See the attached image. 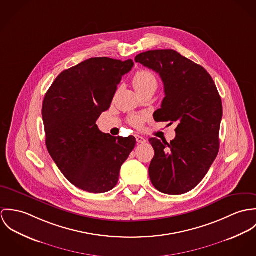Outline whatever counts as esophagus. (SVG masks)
<instances>
[{
    "instance_id": "obj_1",
    "label": "esophagus",
    "mask_w": 256,
    "mask_h": 256,
    "mask_svg": "<svg viewBox=\"0 0 256 256\" xmlns=\"http://www.w3.org/2000/svg\"><path fill=\"white\" fill-rule=\"evenodd\" d=\"M136 140L138 143H140V144L146 143V140L144 138L140 136H136Z\"/></svg>"
}]
</instances>
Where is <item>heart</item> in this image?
Segmentation results:
<instances>
[{"mask_svg": "<svg viewBox=\"0 0 256 256\" xmlns=\"http://www.w3.org/2000/svg\"><path fill=\"white\" fill-rule=\"evenodd\" d=\"M132 84L134 86L136 90L140 93V95L149 91L155 92L158 87V78L156 74L151 70H142L134 74L132 78ZM147 118V114H134L130 118L128 122L132 126L140 128L143 126Z\"/></svg>", "mask_w": 256, "mask_h": 256, "instance_id": "b5f03b06", "label": "heart"}]
</instances>
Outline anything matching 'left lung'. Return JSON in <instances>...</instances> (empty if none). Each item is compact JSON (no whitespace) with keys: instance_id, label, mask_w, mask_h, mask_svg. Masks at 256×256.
Returning <instances> with one entry per match:
<instances>
[{"instance_id":"left-lung-1","label":"left lung","mask_w":256,"mask_h":256,"mask_svg":"<svg viewBox=\"0 0 256 256\" xmlns=\"http://www.w3.org/2000/svg\"><path fill=\"white\" fill-rule=\"evenodd\" d=\"M136 62L159 74L164 84L165 98L154 120L178 124L170 143L149 140L155 152L151 182L166 194H186L203 180L218 155L221 97L204 68L174 50L147 51Z\"/></svg>"}]
</instances>
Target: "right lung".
<instances>
[{
  "label": "right lung",
  "mask_w": 256,
  "mask_h": 256,
  "mask_svg": "<svg viewBox=\"0 0 256 256\" xmlns=\"http://www.w3.org/2000/svg\"><path fill=\"white\" fill-rule=\"evenodd\" d=\"M134 64L132 60L88 58L64 70L45 95L42 116L48 152L68 182L87 192L113 190L136 146L134 136L114 138L96 124Z\"/></svg>",
  "instance_id": "add662e5"
}]
</instances>
